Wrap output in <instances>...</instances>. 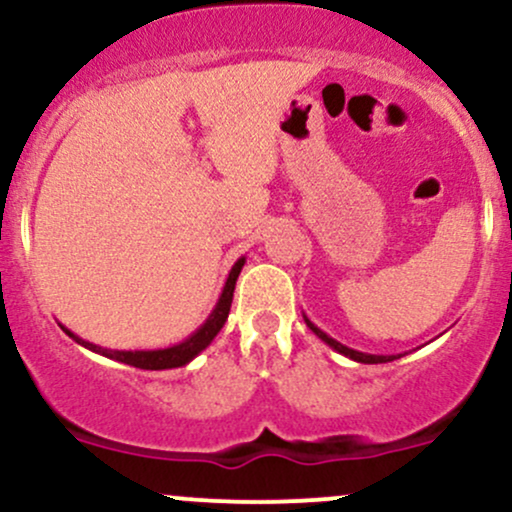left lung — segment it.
I'll use <instances>...</instances> for the list:
<instances>
[{"label":"left lung","instance_id":"8db88e82","mask_svg":"<svg viewBox=\"0 0 512 512\" xmlns=\"http://www.w3.org/2000/svg\"><path fill=\"white\" fill-rule=\"evenodd\" d=\"M303 320H305V325H308L310 330H313V332L317 334V337L322 339V342L330 346V349H334V351H337V354H342V356H346V358H351V361H356V363H387V361H395V358L402 356V354H397V356H395V354H392V356H383V354H363V351L349 349V346H344L342 342H337V339H332L327 332H322L320 327L315 325V322H310L308 315H303Z\"/></svg>","mask_w":512,"mask_h":512}]
</instances>
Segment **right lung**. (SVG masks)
I'll use <instances>...</instances> for the list:
<instances>
[{
  "label": "right lung",
  "instance_id": "obj_1",
  "mask_svg": "<svg viewBox=\"0 0 512 512\" xmlns=\"http://www.w3.org/2000/svg\"><path fill=\"white\" fill-rule=\"evenodd\" d=\"M243 264H245V257H238L236 264L231 267V272H228V276H226V284H223L219 301H216L214 310H211L207 320H204L202 325H199L197 330L190 334V337H185L182 342L173 344V346H166V349H134V351L132 349H105V346L86 342V339H81L79 334L67 330L64 325H60V327L74 339L76 344L84 346V349L93 351V354H101L105 358H113V361L127 363V366L144 368V370H168V368L187 366L192 358H197L211 342H214L216 334L221 332L223 325H226L228 313H231L233 291H236V281H238L240 269H243Z\"/></svg>",
  "mask_w": 512,
  "mask_h": 512
}]
</instances>
